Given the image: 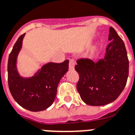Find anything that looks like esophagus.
I'll return each instance as SVG.
<instances>
[{"label": "esophagus", "mask_w": 135, "mask_h": 135, "mask_svg": "<svg viewBox=\"0 0 135 135\" xmlns=\"http://www.w3.org/2000/svg\"><path fill=\"white\" fill-rule=\"evenodd\" d=\"M75 61L74 59H70V62H69V69L70 70H73L75 68Z\"/></svg>", "instance_id": "1"}]
</instances>
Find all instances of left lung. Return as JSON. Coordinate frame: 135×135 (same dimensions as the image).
Segmentation results:
<instances>
[{"label":"left lung","mask_w":135,"mask_h":135,"mask_svg":"<svg viewBox=\"0 0 135 135\" xmlns=\"http://www.w3.org/2000/svg\"><path fill=\"white\" fill-rule=\"evenodd\" d=\"M105 54L97 62L88 58L77 60L75 69L79 76L77 89L87 105H104L120 96L129 74V60L125 44L110 27Z\"/></svg>","instance_id":"8db88e82"}]
</instances>
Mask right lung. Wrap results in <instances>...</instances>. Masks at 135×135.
<instances>
[{
  "label": "right lung",
  "instance_id": "1",
  "mask_svg": "<svg viewBox=\"0 0 135 135\" xmlns=\"http://www.w3.org/2000/svg\"><path fill=\"white\" fill-rule=\"evenodd\" d=\"M25 34L21 35L9 55L8 80L9 89L19 105L33 112L46 110L55 100L58 83L69 68V60L61 63L49 62L34 76L22 77L17 69V58Z\"/></svg>",
  "mask_w": 135,
  "mask_h": 135
}]
</instances>
